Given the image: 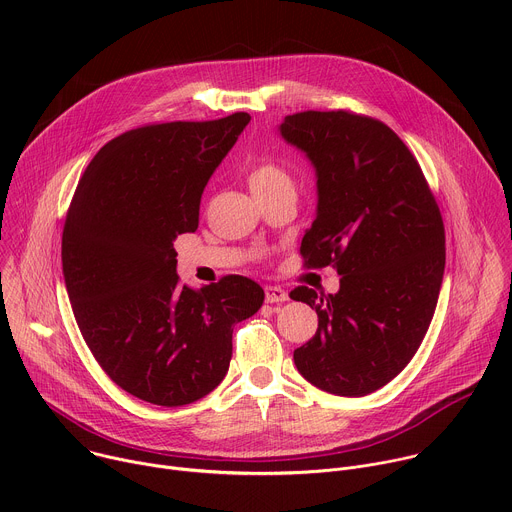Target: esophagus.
<instances>
[{
    "instance_id": "esophagus-1",
    "label": "esophagus",
    "mask_w": 512,
    "mask_h": 512,
    "mask_svg": "<svg viewBox=\"0 0 512 512\" xmlns=\"http://www.w3.org/2000/svg\"><path fill=\"white\" fill-rule=\"evenodd\" d=\"M289 296L287 291L279 285H267L265 287V302L267 304H279V302H285Z\"/></svg>"
}]
</instances>
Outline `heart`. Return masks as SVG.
I'll list each match as a JSON object with an SVG mask.
<instances>
[{
  "mask_svg": "<svg viewBox=\"0 0 512 512\" xmlns=\"http://www.w3.org/2000/svg\"><path fill=\"white\" fill-rule=\"evenodd\" d=\"M249 184H251L253 192L273 190V188H281V186H291V178L277 162L261 160L251 168Z\"/></svg>",
  "mask_w": 512,
  "mask_h": 512,
  "instance_id": "heart-1",
  "label": "heart"
}]
</instances>
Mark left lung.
Here are the masks:
<instances>
[{
    "mask_svg": "<svg viewBox=\"0 0 512 512\" xmlns=\"http://www.w3.org/2000/svg\"><path fill=\"white\" fill-rule=\"evenodd\" d=\"M279 133L316 170L318 208L300 251L342 275L336 294H289L318 314L294 362L326 393L369 395L407 367L433 318L446 267L440 208L407 145L377 119L304 111Z\"/></svg>",
    "mask_w": 512,
    "mask_h": 512,
    "instance_id": "left-lung-1",
    "label": "left lung"
}]
</instances>
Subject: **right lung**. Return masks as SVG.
Wrapping results in <instances>:
<instances>
[{
	"instance_id": "right-lung-1",
	"label": "right lung",
	"mask_w": 512,
	"mask_h": 512,
	"mask_svg": "<svg viewBox=\"0 0 512 512\" xmlns=\"http://www.w3.org/2000/svg\"><path fill=\"white\" fill-rule=\"evenodd\" d=\"M251 121L145 125L111 139L87 166L62 231V273L81 334L109 379L162 407L221 385L233 328L263 304L249 277L180 285L174 241L198 229L204 186Z\"/></svg>"
}]
</instances>
